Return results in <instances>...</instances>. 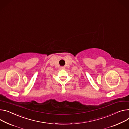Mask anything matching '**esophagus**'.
I'll use <instances>...</instances> for the list:
<instances>
[{"label":"esophagus","instance_id":"obj_1","mask_svg":"<svg viewBox=\"0 0 129 129\" xmlns=\"http://www.w3.org/2000/svg\"><path fill=\"white\" fill-rule=\"evenodd\" d=\"M64 68H65V67H63V66H61V67H60V69H64Z\"/></svg>","mask_w":129,"mask_h":129}]
</instances>
